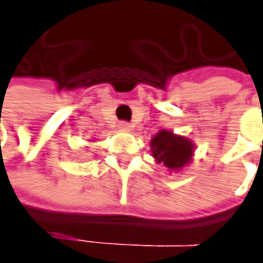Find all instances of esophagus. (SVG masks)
Returning <instances> with one entry per match:
<instances>
[{"instance_id": "34e87169", "label": "esophagus", "mask_w": 263, "mask_h": 263, "mask_svg": "<svg viewBox=\"0 0 263 263\" xmlns=\"http://www.w3.org/2000/svg\"><path fill=\"white\" fill-rule=\"evenodd\" d=\"M118 128H119L121 131H129L131 125L128 124V122H119V125H118Z\"/></svg>"}]
</instances>
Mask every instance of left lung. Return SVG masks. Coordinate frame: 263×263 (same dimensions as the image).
I'll list each match as a JSON object with an SVG mask.
<instances>
[{"instance_id": "left-lung-1", "label": "left lung", "mask_w": 263, "mask_h": 263, "mask_svg": "<svg viewBox=\"0 0 263 263\" xmlns=\"http://www.w3.org/2000/svg\"><path fill=\"white\" fill-rule=\"evenodd\" d=\"M149 145L155 161L162 164L168 171H180L187 167L192 162L196 148L192 139L176 135L168 129L157 132Z\"/></svg>"}]
</instances>
